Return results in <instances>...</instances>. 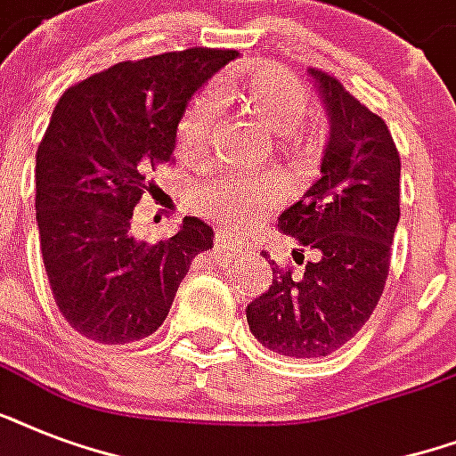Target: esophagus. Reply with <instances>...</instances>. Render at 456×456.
Here are the masks:
<instances>
[{
  "label": "esophagus",
  "mask_w": 456,
  "mask_h": 456,
  "mask_svg": "<svg viewBox=\"0 0 456 456\" xmlns=\"http://www.w3.org/2000/svg\"><path fill=\"white\" fill-rule=\"evenodd\" d=\"M215 253H220V260H232V257H234V253L229 250L227 241L220 239V236H217V241H215Z\"/></svg>",
  "instance_id": "34e87169"
}]
</instances>
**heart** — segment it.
I'll use <instances>...</instances> for the list:
<instances>
[{"mask_svg": "<svg viewBox=\"0 0 456 456\" xmlns=\"http://www.w3.org/2000/svg\"><path fill=\"white\" fill-rule=\"evenodd\" d=\"M232 92L250 120H256L263 130L279 134V149L305 156L314 151V139L300 127L310 116V96L291 70L277 63H260L243 70L232 85ZM217 118L220 106L210 92L193 96L179 118V151H203L213 137ZM281 196L284 184L277 175H210L196 182L189 191L196 213L232 229L277 206Z\"/></svg>", "mask_w": 456, "mask_h": 456, "instance_id": "1", "label": "heart"}]
</instances>
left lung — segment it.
<instances>
[{
  "label": "left lung",
  "mask_w": 456,
  "mask_h": 456,
  "mask_svg": "<svg viewBox=\"0 0 456 456\" xmlns=\"http://www.w3.org/2000/svg\"><path fill=\"white\" fill-rule=\"evenodd\" d=\"M331 137L322 177L281 213L279 229L303 248V272L272 260V286L246 307L250 333L272 353L326 357L360 331L379 305L400 220V153L383 118L333 75L310 68ZM265 257H270L263 253Z\"/></svg>",
  "instance_id": "8db88e82"
}]
</instances>
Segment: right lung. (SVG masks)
Returning <instances> with one entry per match:
<instances>
[{
	"label": "right lung",
	"instance_id": "right-lung-1",
	"mask_svg": "<svg viewBox=\"0 0 456 456\" xmlns=\"http://www.w3.org/2000/svg\"><path fill=\"white\" fill-rule=\"evenodd\" d=\"M236 49L191 46L120 61L63 92L37 146L35 210L53 300L85 338L123 346L163 324L213 229L184 217L175 236L134 241V208L158 165L175 163L191 94Z\"/></svg>",
	"mask_w": 456,
	"mask_h": 456
}]
</instances>
